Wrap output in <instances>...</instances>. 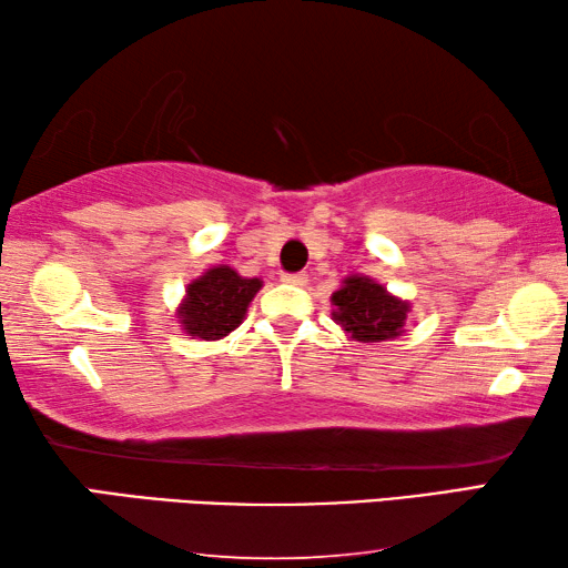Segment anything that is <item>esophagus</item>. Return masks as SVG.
<instances>
[{
    "mask_svg": "<svg viewBox=\"0 0 568 568\" xmlns=\"http://www.w3.org/2000/svg\"><path fill=\"white\" fill-rule=\"evenodd\" d=\"M283 281L291 285H305L307 277H305V273H293V275H283Z\"/></svg>",
    "mask_w": 568,
    "mask_h": 568,
    "instance_id": "34e87169",
    "label": "esophagus"
}]
</instances>
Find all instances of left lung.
I'll use <instances>...</instances> for the list:
<instances>
[{
    "label": "left lung",
    "instance_id": "1",
    "mask_svg": "<svg viewBox=\"0 0 568 568\" xmlns=\"http://www.w3.org/2000/svg\"><path fill=\"white\" fill-rule=\"evenodd\" d=\"M333 321L358 343L393 341L403 333L410 303L368 275H348L331 297Z\"/></svg>",
    "mask_w": 568,
    "mask_h": 568
}]
</instances>
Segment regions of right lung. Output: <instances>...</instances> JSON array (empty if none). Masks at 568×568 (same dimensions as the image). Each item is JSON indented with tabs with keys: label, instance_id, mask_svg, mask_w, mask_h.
<instances>
[{
	"label": "right lung",
	"instance_id": "1",
	"mask_svg": "<svg viewBox=\"0 0 568 568\" xmlns=\"http://www.w3.org/2000/svg\"><path fill=\"white\" fill-rule=\"evenodd\" d=\"M263 287L261 277H243L227 265H215L192 281L178 307L182 331L200 341H220L243 323L247 305Z\"/></svg>",
	"mask_w": 568,
	"mask_h": 568
}]
</instances>
